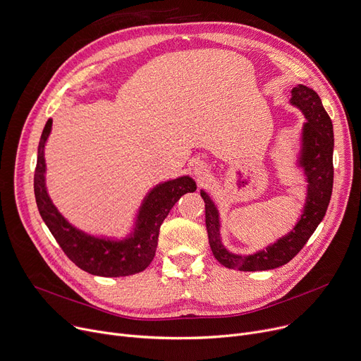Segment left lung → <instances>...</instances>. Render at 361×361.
<instances>
[{"instance_id":"obj_1","label":"left lung","mask_w":361,"mask_h":361,"mask_svg":"<svg viewBox=\"0 0 361 361\" xmlns=\"http://www.w3.org/2000/svg\"><path fill=\"white\" fill-rule=\"evenodd\" d=\"M291 104L298 106L305 114L307 123L302 128V154L301 166L309 181V197L305 214L295 225V228L281 238L267 250L253 256H235L226 252L219 240L218 212L215 204L204 192V221L207 238L215 259L225 268L245 272L268 271L288 263L309 241L320 221L324 219L332 195L334 185V127L331 117L325 111L319 94L305 86L298 85L291 90Z\"/></svg>"}]
</instances>
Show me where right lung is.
Instances as JSON below:
<instances>
[{"instance_id":"obj_1","label":"right lung","mask_w":361,"mask_h":361,"mask_svg":"<svg viewBox=\"0 0 361 361\" xmlns=\"http://www.w3.org/2000/svg\"><path fill=\"white\" fill-rule=\"evenodd\" d=\"M51 126L52 120H48L37 147L33 177L37 209L51 234L75 267L92 275L120 278L145 271L154 260L161 224L183 195L196 190L195 181L190 177H181L158 185L143 203L135 234L127 241L112 243L87 237L64 221L47 195L44 147Z\"/></svg>"}]
</instances>
